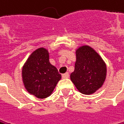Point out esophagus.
I'll return each instance as SVG.
<instances>
[{
    "label": "esophagus",
    "instance_id": "esophagus-1",
    "mask_svg": "<svg viewBox=\"0 0 124 124\" xmlns=\"http://www.w3.org/2000/svg\"><path fill=\"white\" fill-rule=\"evenodd\" d=\"M69 76H70L69 73L66 72V73H65V74H63V75H62V78L66 79V78H69Z\"/></svg>",
    "mask_w": 124,
    "mask_h": 124
}]
</instances>
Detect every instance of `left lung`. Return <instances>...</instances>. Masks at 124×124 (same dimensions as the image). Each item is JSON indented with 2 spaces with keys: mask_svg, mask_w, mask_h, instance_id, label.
<instances>
[{
  "mask_svg": "<svg viewBox=\"0 0 124 124\" xmlns=\"http://www.w3.org/2000/svg\"><path fill=\"white\" fill-rule=\"evenodd\" d=\"M75 70L70 78L78 90L91 95L103 84L107 76V65L102 58L89 46L79 47L76 52Z\"/></svg>",
  "mask_w": 124,
  "mask_h": 124,
  "instance_id": "8db88e82",
  "label": "left lung"
}]
</instances>
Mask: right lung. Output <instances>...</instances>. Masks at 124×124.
<instances>
[{
  "label": "right lung",
  "mask_w": 124,
  "mask_h": 124,
  "mask_svg": "<svg viewBox=\"0 0 124 124\" xmlns=\"http://www.w3.org/2000/svg\"><path fill=\"white\" fill-rule=\"evenodd\" d=\"M23 83L29 93L38 98L51 95L61 75L49 63V54L45 48L34 51L22 69Z\"/></svg>",
  "instance_id": "1"
}]
</instances>
